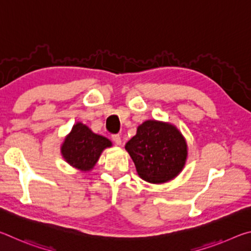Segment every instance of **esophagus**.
Masks as SVG:
<instances>
[{
    "label": "esophagus",
    "instance_id": "obj_1",
    "mask_svg": "<svg viewBox=\"0 0 251 251\" xmlns=\"http://www.w3.org/2000/svg\"><path fill=\"white\" fill-rule=\"evenodd\" d=\"M112 139L114 141V143L116 144V145H121V144H122V139H121L120 135H113Z\"/></svg>",
    "mask_w": 251,
    "mask_h": 251
}]
</instances>
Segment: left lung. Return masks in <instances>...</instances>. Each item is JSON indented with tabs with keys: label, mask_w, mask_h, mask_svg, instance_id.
Returning <instances> with one entry per match:
<instances>
[{
	"label": "left lung",
	"mask_w": 251,
	"mask_h": 251,
	"mask_svg": "<svg viewBox=\"0 0 251 251\" xmlns=\"http://www.w3.org/2000/svg\"><path fill=\"white\" fill-rule=\"evenodd\" d=\"M138 176L151 184H163L175 178L185 166L187 143L169 123L146 121L126 143Z\"/></svg>",
	"instance_id": "obj_1"
}]
</instances>
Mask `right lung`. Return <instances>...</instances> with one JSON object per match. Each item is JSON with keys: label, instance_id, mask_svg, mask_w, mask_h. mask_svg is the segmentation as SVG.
Returning a JSON list of instances; mask_svg holds the SVG:
<instances>
[{"label": "right lung", "instance_id": "1", "mask_svg": "<svg viewBox=\"0 0 251 251\" xmlns=\"http://www.w3.org/2000/svg\"><path fill=\"white\" fill-rule=\"evenodd\" d=\"M110 146L112 142L109 139L93 133L86 125L78 122L65 137L61 152L71 166L88 172L94 168L105 148Z\"/></svg>", "mask_w": 251, "mask_h": 251}]
</instances>
